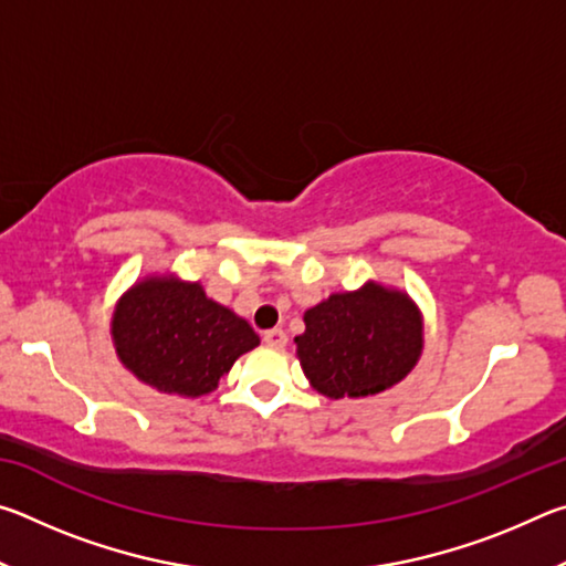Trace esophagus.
<instances>
[{
    "instance_id": "34e87169",
    "label": "esophagus",
    "mask_w": 566,
    "mask_h": 566,
    "mask_svg": "<svg viewBox=\"0 0 566 566\" xmlns=\"http://www.w3.org/2000/svg\"><path fill=\"white\" fill-rule=\"evenodd\" d=\"M264 344H270L274 349H284L286 347V334L284 329H270L264 332Z\"/></svg>"
}]
</instances>
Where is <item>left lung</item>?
<instances>
[{"label":"left lung","mask_w":566,"mask_h":566,"mask_svg":"<svg viewBox=\"0 0 566 566\" xmlns=\"http://www.w3.org/2000/svg\"><path fill=\"white\" fill-rule=\"evenodd\" d=\"M294 344L304 377L322 397H375L417 367L424 317L405 290L367 280L310 306Z\"/></svg>","instance_id":"8db88e82"}]
</instances>
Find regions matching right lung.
I'll return each instance as SVG.
<instances>
[{"instance_id":"1","label":"right lung","mask_w":566,"mask_h":566,"mask_svg":"<svg viewBox=\"0 0 566 566\" xmlns=\"http://www.w3.org/2000/svg\"><path fill=\"white\" fill-rule=\"evenodd\" d=\"M109 334L122 367L142 385L185 399L214 391L242 354L260 347L244 317L175 272L134 282L114 304Z\"/></svg>"}]
</instances>
